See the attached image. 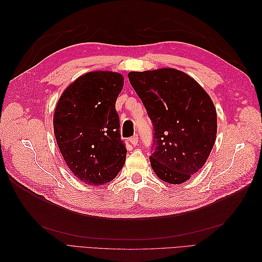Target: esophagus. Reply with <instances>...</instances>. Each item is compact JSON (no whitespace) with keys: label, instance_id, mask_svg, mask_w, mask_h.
Segmentation results:
<instances>
[{"label":"esophagus","instance_id":"esophagus-1","mask_svg":"<svg viewBox=\"0 0 262 262\" xmlns=\"http://www.w3.org/2000/svg\"><path fill=\"white\" fill-rule=\"evenodd\" d=\"M138 141H139L138 134H136V136H133V137H131V138L129 139V142H130V143H131L133 146H136V145L138 144Z\"/></svg>","mask_w":262,"mask_h":262}]
</instances>
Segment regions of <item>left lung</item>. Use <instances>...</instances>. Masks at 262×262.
<instances>
[{"mask_svg":"<svg viewBox=\"0 0 262 262\" xmlns=\"http://www.w3.org/2000/svg\"><path fill=\"white\" fill-rule=\"evenodd\" d=\"M130 84L153 124L150 166L163 181L182 184L207 162L216 138V110L191 76L175 69L130 72Z\"/></svg>","mask_w":262,"mask_h":262,"instance_id":"8db88e82","label":"left lung"}]
</instances>
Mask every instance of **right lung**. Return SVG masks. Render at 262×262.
Instances as JSON below:
<instances>
[{"mask_svg":"<svg viewBox=\"0 0 262 262\" xmlns=\"http://www.w3.org/2000/svg\"><path fill=\"white\" fill-rule=\"evenodd\" d=\"M122 87L121 74L89 72L67 87L54 110L60 152L74 176L90 186L112 181L125 162L116 110Z\"/></svg>","mask_w":262,"mask_h":262,"instance_id":"1","label":"right lung"}]
</instances>
